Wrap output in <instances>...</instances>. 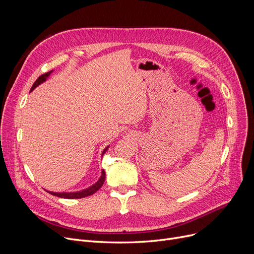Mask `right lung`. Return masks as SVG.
Masks as SVG:
<instances>
[{"mask_svg": "<svg viewBox=\"0 0 254 254\" xmlns=\"http://www.w3.org/2000/svg\"><path fill=\"white\" fill-rule=\"evenodd\" d=\"M51 72L52 71L47 72V73H45V74H43L41 76H39V78L36 80L35 83L33 84L32 88H31V91L33 89H35L39 84H41L42 82H44L45 80L47 79V77L51 74ZM107 149H108V147L104 149L102 155L107 151ZM105 175H106L105 174V171L103 170L102 171V176L99 179V181L97 183L93 184V185H91L90 188H88V189H86V190H84L82 191H77V192H52V191H48V192L50 194H52V195H56V196H59V197H64V198H81V197H85V196L91 195V194H93L95 192H97L102 188V185L104 184V181H105Z\"/></svg>", "mask_w": 254, "mask_h": 254, "instance_id": "right-lung-1", "label": "right lung"}]
</instances>
